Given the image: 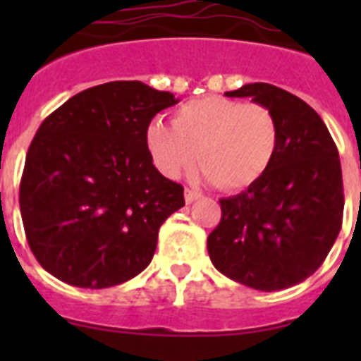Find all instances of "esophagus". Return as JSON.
<instances>
[{
    "mask_svg": "<svg viewBox=\"0 0 361 361\" xmlns=\"http://www.w3.org/2000/svg\"><path fill=\"white\" fill-rule=\"evenodd\" d=\"M200 198V195H198L197 191H192V189H185V202L187 204H192L195 200H198Z\"/></svg>",
    "mask_w": 361,
    "mask_h": 361,
    "instance_id": "obj_1",
    "label": "esophagus"
}]
</instances>
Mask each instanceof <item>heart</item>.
<instances>
[{"mask_svg": "<svg viewBox=\"0 0 361 361\" xmlns=\"http://www.w3.org/2000/svg\"><path fill=\"white\" fill-rule=\"evenodd\" d=\"M279 125L258 103L208 95L181 104L172 125L153 121L146 146L166 178H178L198 163L208 181L223 191H243L262 178L277 152Z\"/></svg>", "mask_w": 361, "mask_h": 361, "instance_id": "b5f03b06", "label": "heart"}]
</instances>
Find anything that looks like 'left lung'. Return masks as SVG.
Masks as SVG:
<instances>
[{
	"label": "left lung",
	"instance_id": "obj_1",
	"mask_svg": "<svg viewBox=\"0 0 361 361\" xmlns=\"http://www.w3.org/2000/svg\"><path fill=\"white\" fill-rule=\"evenodd\" d=\"M226 97H251L274 112L279 144L268 172L236 197L221 198L208 236L212 262L257 290H283L322 266L343 223L339 152L322 118L296 95L255 82Z\"/></svg>",
	"mask_w": 361,
	"mask_h": 361
}]
</instances>
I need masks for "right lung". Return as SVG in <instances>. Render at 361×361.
Masks as SVG:
<instances>
[{
  "mask_svg": "<svg viewBox=\"0 0 361 361\" xmlns=\"http://www.w3.org/2000/svg\"><path fill=\"white\" fill-rule=\"evenodd\" d=\"M176 103L169 92L118 80L76 93L42 121L25 155L20 214L48 274L109 288L152 262L159 228L185 200L153 166L146 130Z\"/></svg>",
  "mask_w": 361,
  "mask_h": 361,
  "instance_id": "right-lung-1",
  "label": "right lung"
}]
</instances>
